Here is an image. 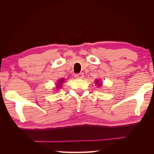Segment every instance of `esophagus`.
Instances as JSON below:
<instances>
[{
    "label": "esophagus",
    "instance_id": "esophagus-1",
    "mask_svg": "<svg viewBox=\"0 0 154 154\" xmlns=\"http://www.w3.org/2000/svg\"><path fill=\"white\" fill-rule=\"evenodd\" d=\"M83 77H84L83 73H77V74L75 75V79H83Z\"/></svg>",
    "mask_w": 154,
    "mask_h": 154
}]
</instances>
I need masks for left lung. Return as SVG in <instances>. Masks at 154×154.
<instances>
[{"label":"left lung","mask_w":154,"mask_h":154,"mask_svg":"<svg viewBox=\"0 0 154 154\" xmlns=\"http://www.w3.org/2000/svg\"><path fill=\"white\" fill-rule=\"evenodd\" d=\"M95 83L99 86V87L102 85V83H100V81H95Z\"/></svg>","instance_id":"obj_1"}]
</instances>
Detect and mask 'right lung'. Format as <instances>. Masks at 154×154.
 Segmentation results:
<instances>
[{"mask_svg": "<svg viewBox=\"0 0 154 154\" xmlns=\"http://www.w3.org/2000/svg\"><path fill=\"white\" fill-rule=\"evenodd\" d=\"M64 79H63L59 80L57 86V88H61V85H62V83H64Z\"/></svg>", "mask_w": 154, "mask_h": 154, "instance_id": "add662e5", "label": "right lung"}]
</instances>
